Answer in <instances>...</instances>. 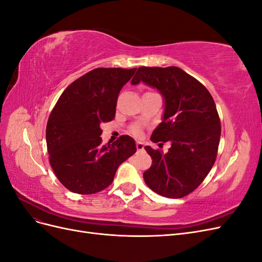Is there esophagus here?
Returning <instances> with one entry per match:
<instances>
[{
  "label": "esophagus",
  "mask_w": 262,
  "mask_h": 262,
  "mask_svg": "<svg viewBox=\"0 0 262 262\" xmlns=\"http://www.w3.org/2000/svg\"><path fill=\"white\" fill-rule=\"evenodd\" d=\"M136 145H137V149L138 150H143L144 149V144L142 143V142H137Z\"/></svg>",
  "instance_id": "1"
}]
</instances>
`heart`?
I'll return each instance as SVG.
<instances>
[{
	"label": "heart",
	"instance_id": "1",
	"mask_svg": "<svg viewBox=\"0 0 262 262\" xmlns=\"http://www.w3.org/2000/svg\"><path fill=\"white\" fill-rule=\"evenodd\" d=\"M130 132L133 134V136L139 137V136H141L142 129H141V126H140V125H133L132 128L130 129Z\"/></svg>",
	"mask_w": 262,
	"mask_h": 262
}]
</instances>
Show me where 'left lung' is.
<instances>
[{
	"mask_svg": "<svg viewBox=\"0 0 262 262\" xmlns=\"http://www.w3.org/2000/svg\"><path fill=\"white\" fill-rule=\"evenodd\" d=\"M156 87L165 98V113L150 141L169 142L167 153L145 146L152 166L144 171L145 184L154 192L179 199L199 187L215 163L221 120L210 92L177 67H141L132 78Z\"/></svg>",
	"mask_w": 262,
	"mask_h": 262,
	"instance_id": "obj_1",
	"label": "left lung"
}]
</instances>
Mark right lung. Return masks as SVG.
Returning <instances> with one entry per match:
<instances>
[{"mask_svg": "<svg viewBox=\"0 0 262 262\" xmlns=\"http://www.w3.org/2000/svg\"><path fill=\"white\" fill-rule=\"evenodd\" d=\"M137 69L98 68L62 93L46 129L51 167L61 184L78 194H93L114 181L119 166L137 152L131 137L101 144L100 124L114 120L118 95Z\"/></svg>", "mask_w": 262, "mask_h": 262, "instance_id": "add662e5", "label": "right lung"}]
</instances>
